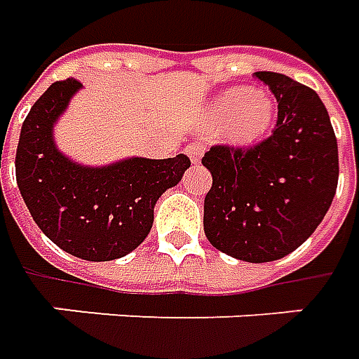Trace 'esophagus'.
<instances>
[{
  "label": "esophagus",
  "instance_id": "obj_1",
  "mask_svg": "<svg viewBox=\"0 0 359 359\" xmlns=\"http://www.w3.org/2000/svg\"><path fill=\"white\" fill-rule=\"evenodd\" d=\"M185 152H187V156L191 158L193 164H199L201 156H203V152H205V144L201 143V141H197V143L187 144V149H185Z\"/></svg>",
  "mask_w": 359,
  "mask_h": 359
}]
</instances>
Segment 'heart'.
Masks as SVG:
<instances>
[{"instance_id":"1","label":"heart","mask_w":359,"mask_h":359,"mask_svg":"<svg viewBox=\"0 0 359 359\" xmlns=\"http://www.w3.org/2000/svg\"><path fill=\"white\" fill-rule=\"evenodd\" d=\"M274 116L273 98L261 88L232 86L216 93L205 106L208 123H220L226 143L251 144L271 127Z\"/></svg>"}]
</instances>
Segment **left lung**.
<instances>
[{"label": "left lung", "mask_w": 359, "mask_h": 359, "mask_svg": "<svg viewBox=\"0 0 359 359\" xmlns=\"http://www.w3.org/2000/svg\"><path fill=\"white\" fill-rule=\"evenodd\" d=\"M278 102L273 135L249 149L215 144L203 156L212 174L205 236L218 251L248 261L282 259L315 232L334 199L338 144L313 88L257 71Z\"/></svg>", "instance_id": "8db88e82"}]
</instances>
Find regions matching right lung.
<instances>
[{"label": "right lung", "instance_id": "right-lung-1", "mask_svg": "<svg viewBox=\"0 0 359 359\" xmlns=\"http://www.w3.org/2000/svg\"><path fill=\"white\" fill-rule=\"evenodd\" d=\"M81 83H53L25 119L15 156L17 185L38 228L71 255L114 261L144 241L162 193L180 184L191 160H119L108 166L77 164L57 151L53 126Z\"/></svg>", "mask_w": 359, "mask_h": 359}]
</instances>
